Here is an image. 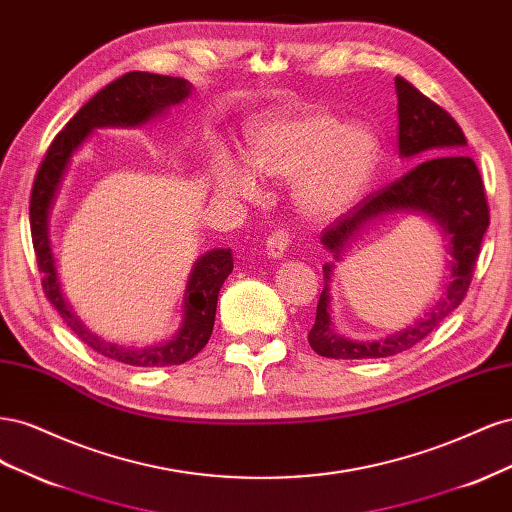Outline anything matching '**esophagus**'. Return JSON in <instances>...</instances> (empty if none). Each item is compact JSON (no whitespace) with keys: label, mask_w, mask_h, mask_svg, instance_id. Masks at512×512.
Listing matches in <instances>:
<instances>
[{"label":"esophagus","mask_w":512,"mask_h":512,"mask_svg":"<svg viewBox=\"0 0 512 512\" xmlns=\"http://www.w3.org/2000/svg\"><path fill=\"white\" fill-rule=\"evenodd\" d=\"M288 245H290V235L286 230H275L271 237H267V254L273 260H282L284 254L288 252Z\"/></svg>","instance_id":"1"}]
</instances>
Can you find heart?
I'll return each mask as SVG.
<instances>
[{
	"instance_id": "obj_1",
	"label": "heart",
	"mask_w": 512,
	"mask_h": 512,
	"mask_svg": "<svg viewBox=\"0 0 512 512\" xmlns=\"http://www.w3.org/2000/svg\"><path fill=\"white\" fill-rule=\"evenodd\" d=\"M247 159L224 156L215 183L230 196L256 198L258 173L292 179V203L307 220H333L367 194L382 160L376 130L324 108L271 115L250 130Z\"/></svg>"
}]
</instances>
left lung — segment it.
<instances>
[{
    "instance_id": "8db88e82",
    "label": "left lung",
    "mask_w": 512,
    "mask_h": 512,
    "mask_svg": "<svg viewBox=\"0 0 512 512\" xmlns=\"http://www.w3.org/2000/svg\"><path fill=\"white\" fill-rule=\"evenodd\" d=\"M395 91L399 106V158L412 160L414 166L391 185L361 200L320 237L333 260L322 267L324 288L307 342L314 352L329 359H382L425 339L466 297L480 243L489 226L483 179L474 160L466 156L468 141L457 121L401 76L395 79ZM399 212L421 214L441 230L445 249L452 256L443 297L423 319L404 332L363 343L344 338L336 333L330 318L336 262L343 259L355 239L369 227Z\"/></svg>"
}]
</instances>
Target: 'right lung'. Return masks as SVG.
<instances>
[{
  "mask_svg": "<svg viewBox=\"0 0 512 512\" xmlns=\"http://www.w3.org/2000/svg\"><path fill=\"white\" fill-rule=\"evenodd\" d=\"M190 94L192 83L185 79L151 72H128L119 76L117 81L108 83L55 136L40 164L32 200H29V224H32V241L46 299L53 303L59 316L83 344L108 356V359L134 367L181 365L207 346L213 331L220 288L232 273V252L218 247V250L196 258L183 290L181 324L173 337L162 344L143 348L119 346L91 333L79 316L72 312V305L61 292L51 245V211L57 194L61 192V183L66 179L72 156L83 147L91 132L98 128H143L147 123L164 117L168 108L188 100Z\"/></svg>",
  "mask_w": 512,
  "mask_h": 512,
  "instance_id": "obj_1",
  "label": "right lung"
}]
</instances>
